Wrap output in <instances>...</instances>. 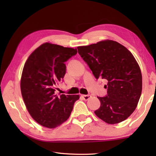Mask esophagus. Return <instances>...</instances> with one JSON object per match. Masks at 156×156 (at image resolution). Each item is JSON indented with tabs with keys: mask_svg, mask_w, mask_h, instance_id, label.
<instances>
[{
	"mask_svg": "<svg viewBox=\"0 0 156 156\" xmlns=\"http://www.w3.org/2000/svg\"><path fill=\"white\" fill-rule=\"evenodd\" d=\"M81 97L83 98V99L84 101H87L90 98H91L92 96L90 95H81Z\"/></svg>",
	"mask_w": 156,
	"mask_h": 156,
	"instance_id": "obj_1",
	"label": "esophagus"
}]
</instances>
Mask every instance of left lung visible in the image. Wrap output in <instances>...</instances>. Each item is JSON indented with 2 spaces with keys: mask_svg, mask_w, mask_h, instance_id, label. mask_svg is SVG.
<instances>
[{
  "mask_svg": "<svg viewBox=\"0 0 156 156\" xmlns=\"http://www.w3.org/2000/svg\"><path fill=\"white\" fill-rule=\"evenodd\" d=\"M78 53L96 79L107 81V94L98 97L101 106L94 111L107 124L125 120L133 112L142 92V75L138 63L124 46L105 40L78 47Z\"/></svg>",
  "mask_w": 156,
  "mask_h": 156,
  "instance_id": "8db88e82",
  "label": "left lung"
}]
</instances>
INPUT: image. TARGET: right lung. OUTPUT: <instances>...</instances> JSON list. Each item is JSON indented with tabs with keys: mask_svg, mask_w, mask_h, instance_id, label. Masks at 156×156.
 <instances>
[{
	"mask_svg": "<svg viewBox=\"0 0 156 156\" xmlns=\"http://www.w3.org/2000/svg\"><path fill=\"white\" fill-rule=\"evenodd\" d=\"M77 53L76 49L45 43L28 58L23 68L21 90L28 111L36 122L55 128L66 121L79 95L58 96L55 86L64 77V64Z\"/></svg>",
	"mask_w": 156,
	"mask_h": 156,
	"instance_id": "right-lung-1",
	"label": "right lung"
}]
</instances>
